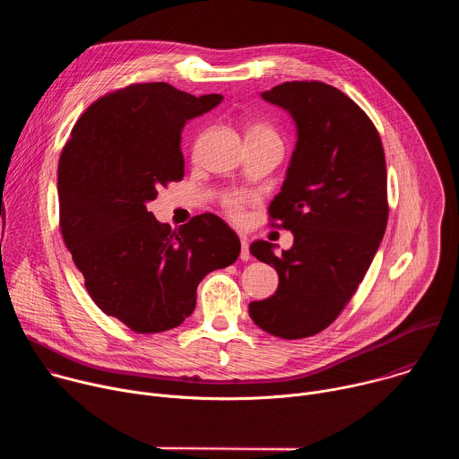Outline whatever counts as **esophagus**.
Here are the masks:
<instances>
[{"label":"esophagus","mask_w":459,"mask_h":459,"mask_svg":"<svg viewBox=\"0 0 459 459\" xmlns=\"http://www.w3.org/2000/svg\"><path fill=\"white\" fill-rule=\"evenodd\" d=\"M252 255H250V248H248V239L247 238H241V252H239V259L241 261H248Z\"/></svg>","instance_id":"34e87169"}]
</instances>
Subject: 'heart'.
Returning a JSON list of instances; mask_svg holds the SVG:
<instances>
[{
    "label": "heart",
    "instance_id": "1",
    "mask_svg": "<svg viewBox=\"0 0 459 459\" xmlns=\"http://www.w3.org/2000/svg\"><path fill=\"white\" fill-rule=\"evenodd\" d=\"M247 140H269V142H276L281 145L278 133L267 123H250L247 126ZM248 202H250L248 195H245L241 192H230V194H225L221 198V207L232 220L241 221L245 218V209H247Z\"/></svg>",
    "mask_w": 459,
    "mask_h": 459
}]
</instances>
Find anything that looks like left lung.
<instances>
[{"mask_svg":"<svg viewBox=\"0 0 459 459\" xmlns=\"http://www.w3.org/2000/svg\"><path fill=\"white\" fill-rule=\"evenodd\" d=\"M261 96L298 125L287 178L269 205V225L290 230L294 245L281 255L269 241L250 245L280 285L248 314L273 336L301 340L342 314L372 264L388 220L385 152L372 119L333 85L285 82Z\"/></svg>","mask_w":459,"mask_h":459,"instance_id":"1","label":"left lung"}]
</instances>
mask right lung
<instances>
[{"instance_id": "right-lung-1", "label": "right lung", "mask_w": 459, "mask_h": 459, "mask_svg": "<svg viewBox=\"0 0 459 459\" xmlns=\"http://www.w3.org/2000/svg\"><path fill=\"white\" fill-rule=\"evenodd\" d=\"M221 100L165 82L126 85L98 98L61 151L63 241L92 301L138 334L181 325L200 281L239 255V238L218 216H194L172 230L147 209L158 188L183 179V125Z\"/></svg>"}]
</instances>
